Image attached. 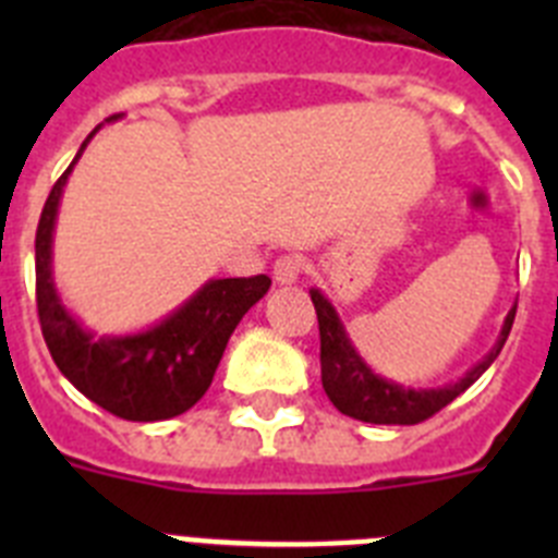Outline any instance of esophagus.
I'll list each match as a JSON object with an SVG mask.
<instances>
[{"instance_id": "obj_1", "label": "esophagus", "mask_w": 558, "mask_h": 558, "mask_svg": "<svg viewBox=\"0 0 558 558\" xmlns=\"http://www.w3.org/2000/svg\"><path fill=\"white\" fill-rule=\"evenodd\" d=\"M302 256H295V254H284L279 256L274 263V279L276 284H295L299 282V276H302Z\"/></svg>"}]
</instances>
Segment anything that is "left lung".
I'll return each mask as SVG.
<instances>
[{
	"label": "left lung",
	"instance_id": "8db88e82",
	"mask_svg": "<svg viewBox=\"0 0 558 558\" xmlns=\"http://www.w3.org/2000/svg\"><path fill=\"white\" fill-rule=\"evenodd\" d=\"M310 299L315 304L318 315V332H322V383L327 391L329 402L347 416L372 422V425H418L447 408L456 397H461L466 388L481 377L486 368L495 363L500 354L502 343L509 338L511 324H514L517 304L509 310L502 322L497 343L489 349V354L475 363L461 379L441 388H405L393 379L379 377L368 368V363L360 357L354 343L349 340L347 327L340 322L338 310L332 307L327 295L318 288L310 290Z\"/></svg>",
	"mask_w": 558,
	"mask_h": 558
}]
</instances>
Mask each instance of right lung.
I'll return each mask as SVG.
<instances>
[{"label": "right lung", "instance_id": "right-lung-1", "mask_svg": "<svg viewBox=\"0 0 558 558\" xmlns=\"http://www.w3.org/2000/svg\"><path fill=\"white\" fill-rule=\"evenodd\" d=\"M117 120V117H113ZM56 181L36 231V302L47 349L63 377L92 402L128 422H161L190 411L211 386L231 332L270 288L265 274L209 279L159 324L133 335H102L81 327L63 307L52 279V231L69 172Z\"/></svg>", "mask_w": 558, "mask_h": 558}]
</instances>
